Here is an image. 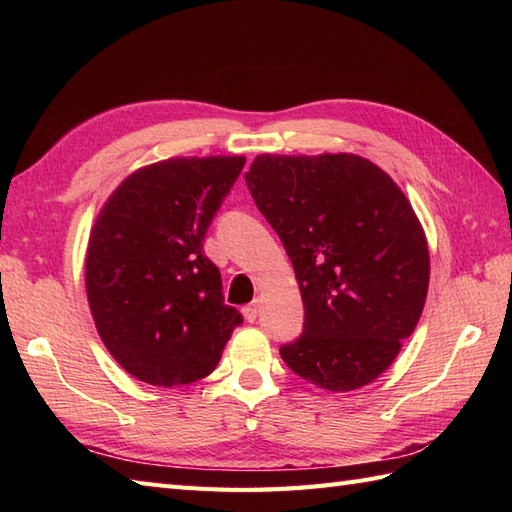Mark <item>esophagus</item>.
Wrapping results in <instances>:
<instances>
[{
	"label": "esophagus",
	"instance_id": "obj_1",
	"mask_svg": "<svg viewBox=\"0 0 512 512\" xmlns=\"http://www.w3.org/2000/svg\"><path fill=\"white\" fill-rule=\"evenodd\" d=\"M242 312H244V319L248 323H255L257 321V314H259V299H255L253 303H248V306Z\"/></svg>",
	"mask_w": 512,
	"mask_h": 512
}]
</instances>
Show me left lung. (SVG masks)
<instances>
[{"label": "left lung", "instance_id": "1", "mask_svg": "<svg viewBox=\"0 0 512 512\" xmlns=\"http://www.w3.org/2000/svg\"><path fill=\"white\" fill-rule=\"evenodd\" d=\"M246 184L306 308L303 334L281 358L328 391L372 383L416 330L429 288L427 237L405 193L354 154H262Z\"/></svg>", "mask_w": 512, "mask_h": 512}]
</instances>
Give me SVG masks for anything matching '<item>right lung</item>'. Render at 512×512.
<instances>
[{
    "mask_svg": "<svg viewBox=\"0 0 512 512\" xmlns=\"http://www.w3.org/2000/svg\"><path fill=\"white\" fill-rule=\"evenodd\" d=\"M244 162L206 156L140 167L96 217L85 255L94 325L116 363L143 383L209 376L242 323L202 242Z\"/></svg>",
    "mask_w": 512,
    "mask_h": 512,
    "instance_id": "obj_1",
    "label": "right lung"
}]
</instances>
